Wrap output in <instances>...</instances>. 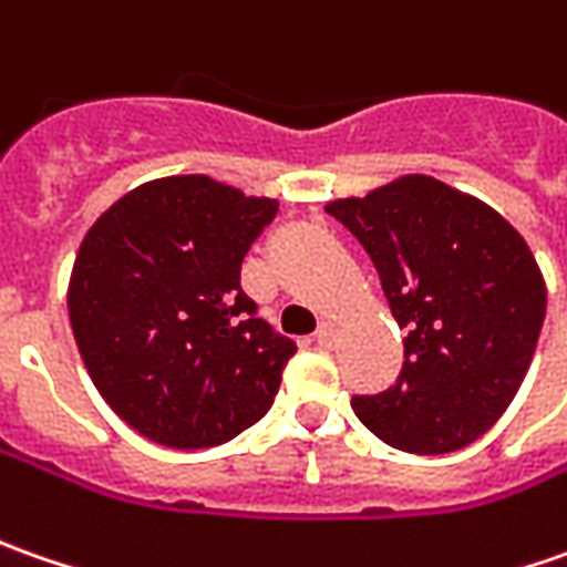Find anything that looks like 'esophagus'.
Wrapping results in <instances>:
<instances>
[{
  "label": "esophagus",
  "instance_id": "esophagus-1",
  "mask_svg": "<svg viewBox=\"0 0 567 567\" xmlns=\"http://www.w3.org/2000/svg\"><path fill=\"white\" fill-rule=\"evenodd\" d=\"M336 336H339L336 322H320V329H317V344H320V348H332V344H336Z\"/></svg>",
  "mask_w": 567,
  "mask_h": 567
}]
</instances>
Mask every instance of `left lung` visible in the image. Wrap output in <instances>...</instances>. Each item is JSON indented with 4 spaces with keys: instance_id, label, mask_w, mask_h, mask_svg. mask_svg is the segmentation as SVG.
<instances>
[{
    "instance_id": "left-lung-1",
    "label": "left lung",
    "mask_w": 567,
    "mask_h": 567,
    "mask_svg": "<svg viewBox=\"0 0 567 567\" xmlns=\"http://www.w3.org/2000/svg\"><path fill=\"white\" fill-rule=\"evenodd\" d=\"M326 213L370 254L408 332L395 385L354 395V414L414 455L480 440L517 395L546 317L527 241L496 209L426 175L332 200Z\"/></svg>"
}]
</instances>
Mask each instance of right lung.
Segmentation results:
<instances>
[{"label":"right lung","mask_w":567,"mask_h":567,"mask_svg":"<svg viewBox=\"0 0 567 567\" xmlns=\"http://www.w3.org/2000/svg\"><path fill=\"white\" fill-rule=\"evenodd\" d=\"M279 213L206 175L134 187L93 223L69 317L90 380L150 442L209 449L272 408L298 344L241 288L250 245Z\"/></svg>","instance_id":"1"}]
</instances>
